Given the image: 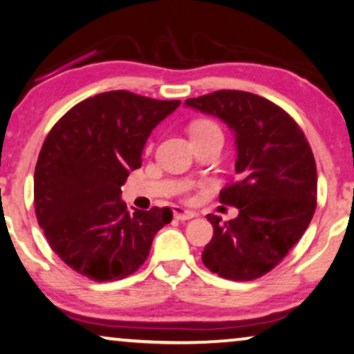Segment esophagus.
<instances>
[{
  "label": "esophagus",
  "mask_w": 354,
  "mask_h": 354,
  "mask_svg": "<svg viewBox=\"0 0 354 354\" xmlns=\"http://www.w3.org/2000/svg\"><path fill=\"white\" fill-rule=\"evenodd\" d=\"M173 215H174V218L176 220H191V218H194L196 216V212H191V210H186V209H183V207H180V205H173Z\"/></svg>",
  "instance_id": "34e87169"
}]
</instances>
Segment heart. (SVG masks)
<instances>
[{"instance_id": "1", "label": "heart", "mask_w": 354, "mask_h": 354, "mask_svg": "<svg viewBox=\"0 0 354 354\" xmlns=\"http://www.w3.org/2000/svg\"><path fill=\"white\" fill-rule=\"evenodd\" d=\"M199 136H221L218 124L210 120H199L192 122L191 138H199Z\"/></svg>"}]
</instances>
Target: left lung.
I'll list each match as a JSON object with an SVG mask.
<instances>
[{"label":"left lung","instance_id":"1","mask_svg":"<svg viewBox=\"0 0 354 354\" xmlns=\"http://www.w3.org/2000/svg\"><path fill=\"white\" fill-rule=\"evenodd\" d=\"M185 105L223 121L236 144V178L221 189L220 202L239 214L225 223L207 215L214 236L202 262L223 279H259L279 266L313 220L317 199L313 150L293 118L256 93L216 91L187 98Z\"/></svg>","mask_w":354,"mask_h":354}]
</instances>
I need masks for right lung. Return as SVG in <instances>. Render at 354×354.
<instances>
[{
    "mask_svg": "<svg viewBox=\"0 0 354 354\" xmlns=\"http://www.w3.org/2000/svg\"><path fill=\"white\" fill-rule=\"evenodd\" d=\"M180 103L103 92L51 128L35 165V215L50 248L73 270L95 281L121 280L149 257L173 214L168 207L131 214L121 186L140 168L155 126Z\"/></svg>",
    "mask_w": 354,
    "mask_h": 354,
    "instance_id": "obj_1",
    "label": "right lung"
}]
</instances>
